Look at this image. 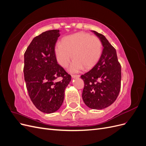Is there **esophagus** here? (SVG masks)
I'll list each match as a JSON object with an SVG mask.
<instances>
[{"mask_svg":"<svg viewBox=\"0 0 146 146\" xmlns=\"http://www.w3.org/2000/svg\"><path fill=\"white\" fill-rule=\"evenodd\" d=\"M71 77H72V78H76L80 77V75H72Z\"/></svg>","mask_w":146,"mask_h":146,"instance_id":"1","label":"esophagus"}]
</instances>
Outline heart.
Returning a JSON list of instances; mask_svg holds the SVG:
<instances>
[{
  "label": "heart",
  "instance_id": "obj_1",
  "mask_svg": "<svg viewBox=\"0 0 146 146\" xmlns=\"http://www.w3.org/2000/svg\"><path fill=\"white\" fill-rule=\"evenodd\" d=\"M55 54L58 63L66 68L72 58L75 59L69 70L77 72L84 68H91L98 61L102 52L99 38L86 32H78L65 37L62 43L55 46Z\"/></svg>",
  "mask_w": 146,
  "mask_h": 146
}]
</instances>
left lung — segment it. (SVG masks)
Returning a JSON list of instances; mask_svg holds the SVG:
<instances>
[{
	"mask_svg": "<svg viewBox=\"0 0 146 146\" xmlns=\"http://www.w3.org/2000/svg\"><path fill=\"white\" fill-rule=\"evenodd\" d=\"M102 42L103 50L99 61L90 71L81 76L85 86L82 98L91 109L101 110L111 105L121 89V66L116 49L105 36L91 30Z\"/></svg>",
	"mask_w": 146,
	"mask_h": 146,
	"instance_id": "1",
	"label": "left lung"
}]
</instances>
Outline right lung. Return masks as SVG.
<instances>
[{
	"label": "right lung",
	"mask_w": 146,
	"mask_h": 146,
	"mask_svg": "<svg viewBox=\"0 0 146 146\" xmlns=\"http://www.w3.org/2000/svg\"><path fill=\"white\" fill-rule=\"evenodd\" d=\"M59 30H48L33 38L24 54V74L33 104L45 113L56 111L63 104L71 77L57 63L55 44ZM62 80L56 82L58 77Z\"/></svg>",
	"instance_id": "1"
}]
</instances>
